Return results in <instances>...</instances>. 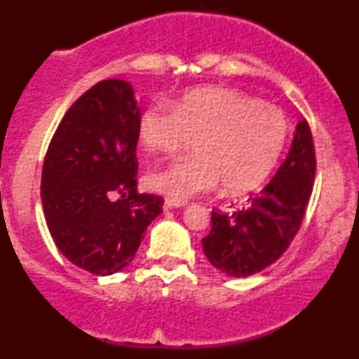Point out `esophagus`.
I'll use <instances>...</instances> for the list:
<instances>
[{
  "label": "esophagus",
  "mask_w": 359,
  "mask_h": 359,
  "mask_svg": "<svg viewBox=\"0 0 359 359\" xmlns=\"http://www.w3.org/2000/svg\"><path fill=\"white\" fill-rule=\"evenodd\" d=\"M185 203H179V201L165 199V209H174V208H184Z\"/></svg>",
  "instance_id": "esophagus-1"
}]
</instances>
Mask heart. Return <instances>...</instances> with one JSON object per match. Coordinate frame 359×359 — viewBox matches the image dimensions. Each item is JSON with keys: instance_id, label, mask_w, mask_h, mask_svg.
Listing matches in <instances>:
<instances>
[{"instance_id": "obj_1", "label": "heart", "mask_w": 359, "mask_h": 359, "mask_svg": "<svg viewBox=\"0 0 359 359\" xmlns=\"http://www.w3.org/2000/svg\"><path fill=\"white\" fill-rule=\"evenodd\" d=\"M287 135L278 108L222 88L189 90L174 108L154 102L138 118V138L150 151L174 154L196 138L194 155L148 174L150 189L179 203L219 182L226 194L259 187L277 167Z\"/></svg>"}]
</instances>
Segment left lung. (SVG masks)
Returning a JSON list of instances; mask_svg holds the SVG:
<instances>
[{
  "label": "left lung",
  "instance_id": "obj_1",
  "mask_svg": "<svg viewBox=\"0 0 359 359\" xmlns=\"http://www.w3.org/2000/svg\"><path fill=\"white\" fill-rule=\"evenodd\" d=\"M314 174V143L302 119L285 160L262 192L231 214H211L212 228L203 250L214 269L245 278L277 262L302 224Z\"/></svg>",
  "mask_w": 359,
  "mask_h": 359
}]
</instances>
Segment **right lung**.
I'll return each mask as SVG.
<instances>
[{
    "label": "right lung",
    "instance_id": "right-lung-1",
    "mask_svg": "<svg viewBox=\"0 0 359 359\" xmlns=\"http://www.w3.org/2000/svg\"><path fill=\"white\" fill-rule=\"evenodd\" d=\"M138 118L133 86L101 81L64 114L45 155L42 205L53 243L100 277L133 262L162 212V197L137 192Z\"/></svg>",
    "mask_w": 359,
    "mask_h": 359
}]
</instances>
